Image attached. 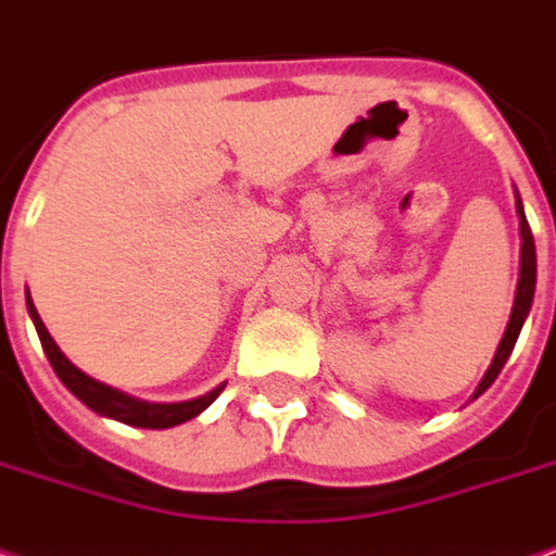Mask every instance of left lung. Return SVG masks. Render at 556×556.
<instances>
[{"mask_svg": "<svg viewBox=\"0 0 556 556\" xmlns=\"http://www.w3.org/2000/svg\"><path fill=\"white\" fill-rule=\"evenodd\" d=\"M514 201H517V219H520V271H517V290H514L511 318H508L505 337H502V342H498L493 361H490L486 374H483V379L478 382V389H475V394H471V401L490 389V386L495 382V376L502 374L505 361H508L514 352V342H517L520 330H523V321H527V315H530L532 296H535V241H532L530 223H527V214H523V201H520L517 192H514Z\"/></svg>", "mask_w": 556, "mask_h": 556, "instance_id": "1", "label": "left lung"}]
</instances>
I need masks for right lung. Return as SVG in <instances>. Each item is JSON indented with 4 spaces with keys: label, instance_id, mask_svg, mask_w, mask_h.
Returning a JSON list of instances; mask_svg holds the SVG:
<instances>
[{
    "label": "right lung",
    "instance_id": "add662e5",
    "mask_svg": "<svg viewBox=\"0 0 556 556\" xmlns=\"http://www.w3.org/2000/svg\"><path fill=\"white\" fill-rule=\"evenodd\" d=\"M26 312H29L33 324H36V333L42 339L45 355L51 361L58 379L76 394L85 407L94 409L97 416H106V419H115V422H125V426L134 428H174L182 426V422H189V419H195L199 413H204V409L217 401L219 391L226 389V382H223V386L211 389L207 394L192 397V401H180V404H152V401H140V397H134L128 391L113 389V386L100 382L94 376H88L85 370H78L76 364L63 355L61 345L51 339L48 327H45L42 318H39V312H36V305H33L29 290H26Z\"/></svg>",
    "mask_w": 556,
    "mask_h": 556
}]
</instances>
